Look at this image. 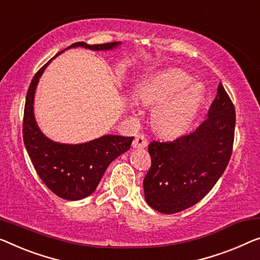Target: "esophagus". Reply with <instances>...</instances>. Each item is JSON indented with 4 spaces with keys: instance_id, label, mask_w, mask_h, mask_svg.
Instances as JSON below:
<instances>
[{
    "instance_id": "esophagus-1",
    "label": "esophagus",
    "mask_w": 260,
    "mask_h": 260,
    "mask_svg": "<svg viewBox=\"0 0 260 260\" xmlns=\"http://www.w3.org/2000/svg\"><path fill=\"white\" fill-rule=\"evenodd\" d=\"M132 145H133L134 148H145V147H147V145H148V141H147L145 135L139 133L135 135V139Z\"/></svg>"
}]
</instances>
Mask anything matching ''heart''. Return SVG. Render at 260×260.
<instances>
[{"mask_svg":"<svg viewBox=\"0 0 260 260\" xmlns=\"http://www.w3.org/2000/svg\"><path fill=\"white\" fill-rule=\"evenodd\" d=\"M179 69L158 73L141 88L140 98L146 105H156L153 125L162 135H177L187 131L195 120L203 102L199 84Z\"/></svg>","mask_w":260,"mask_h":260,"instance_id":"heart-1","label":"heart"}]
</instances>
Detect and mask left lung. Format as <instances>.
<instances>
[{
	"mask_svg": "<svg viewBox=\"0 0 260 260\" xmlns=\"http://www.w3.org/2000/svg\"><path fill=\"white\" fill-rule=\"evenodd\" d=\"M235 126V106L219 84L208 118L195 131L169 142H150L152 166L143 180L149 207L170 215L199 203L229 164Z\"/></svg>",
	"mask_w": 260,
	"mask_h": 260,
	"instance_id": "8db88e82",
	"label": "left lung"
}]
</instances>
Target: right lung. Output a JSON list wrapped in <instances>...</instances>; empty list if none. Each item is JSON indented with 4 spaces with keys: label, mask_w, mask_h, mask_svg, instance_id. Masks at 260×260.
I'll return each instance as SVG.
<instances>
[{
    "label": "right lung",
    "mask_w": 260,
    "mask_h": 260,
    "mask_svg": "<svg viewBox=\"0 0 260 260\" xmlns=\"http://www.w3.org/2000/svg\"><path fill=\"white\" fill-rule=\"evenodd\" d=\"M119 44L120 42L90 45L77 42L68 49L84 46L90 50H110ZM61 52L64 50L53 58ZM53 58L38 70L30 83L23 117V141L38 176L46 187L60 199L77 201L95 190L111 162L129 149L134 137L104 135L80 145H65L46 138L35 120L34 96L40 77Z\"/></svg>",
    "instance_id": "right-lung-1"
}]
</instances>
